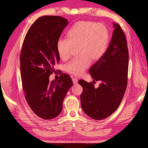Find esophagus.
Instances as JSON below:
<instances>
[{"instance_id":"esophagus-1","label":"esophagus","mask_w":148,"mask_h":148,"mask_svg":"<svg viewBox=\"0 0 148 148\" xmlns=\"http://www.w3.org/2000/svg\"><path fill=\"white\" fill-rule=\"evenodd\" d=\"M72 81H73V84H77L78 83V79L77 78H74L72 79Z\"/></svg>"}]
</instances>
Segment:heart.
Returning a JSON list of instances; mask_svg holds the SVG:
<instances>
[{
	"instance_id": "obj_1",
	"label": "heart",
	"mask_w": 148,
	"mask_h": 148,
	"mask_svg": "<svg viewBox=\"0 0 148 148\" xmlns=\"http://www.w3.org/2000/svg\"><path fill=\"white\" fill-rule=\"evenodd\" d=\"M67 39H59L57 51L62 60L70 57L75 48H78V59L65 66L67 72L82 75L90 65L91 62L100 60L104 55L109 43V33L106 26L91 21L83 20L75 23L67 33Z\"/></svg>"
}]
</instances>
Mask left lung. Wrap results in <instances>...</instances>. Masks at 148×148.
<instances>
[{
  "instance_id": "left-lung-1",
  "label": "left lung",
  "mask_w": 148,
  "mask_h": 148,
  "mask_svg": "<svg viewBox=\"0 0 148 148\" xmlns=\"http://www.w3.org/2000/svg\"><path fill=\"white\" fill-rule=\"evenodd\" d=\"M114 30L109 46L104 55L89 70L95 81H101L95 88L92 83L80 79L83 87L80 96L84 112L95 120L108 117L117 109L127 85L128 51L123 31L118 23H114Z\"/></svg>"
}]
</instances>
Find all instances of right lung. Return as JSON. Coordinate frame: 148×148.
Returning a JSON list of instances; mask_svg holds the SVG:
<instances>
[{
    "label": "right lung",
    "mask_w": 148,
    "mask_h": 148,
    "mask_svg": "<svg viewBox=\"0 0 148 148\" xmlns=\"http://www.w3.org/2000/svg\"><path fill=\"white\" fill-rule=\"evenodd\" d=\"M69 23L60 16L39 17L26 33L20 54L22 86L30 108L40 118L50 120L62 110V102L73 85L63 73L58 81L49 82L60 57L57 42Z\"/></svg>",
    "instance_id": "right-lung-1"
}]
</instances>
